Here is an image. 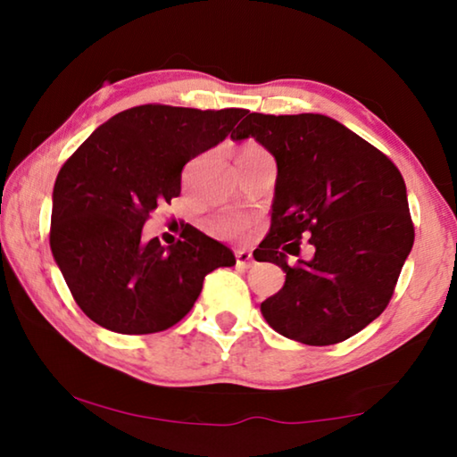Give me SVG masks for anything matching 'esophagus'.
Masks as SVG:
<instances>
[{
	"instance_id": "1",
	"label": "esophagus",
	"mask_w": 457,
	"mask_h": 457,
	"mask_svg": "<svg viewBox=\"0 0 457 457\" xmlns=\"http://www.w3.org/2000/svg\"><path fill=\"white\" fill-rule=\"evenodd\" d=\"M236 264H237V268H252L256 262H253L250 252L239 250V252H236Z\"/></svg>"
}]
</instances>
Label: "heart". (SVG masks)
Here are the masks:
<instances>
[{
    "label": "heart",
    "mask_w": 457,
    "mask_h": 457,
    "mask_svg": "<svg viewBox=\"0 0 457 457\" xmlns=\"http://www.w3.org/2000/svg\"><path fill=\"white\" fill-rule=\"evenodd\" d=\"M260 157H270V153L256 141H245L242 146L237 149V163L242 161H250V159H260ZM247 228L245 218L237 213H223L215 220V229L223 236H237Z\"/></svg>",
    "instance_id": "obj_1"
}]
</instances>
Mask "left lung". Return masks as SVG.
Masks as SVG:
<instances>
[{
  "instance_id": "8db88e82",
  "label": "left lung",
  "mask_w": 457,
  "mask_h": 457,
  "mask_svg": "<svg viewBox=\"0 0 457 457\" xmlns=\"http://www.w3.org/2000/svg\"><path fill=\"white\" fill-rule=\"evenodd\" d=\"M253 137L278 165L272 226L253 258L286 272L280 292L262 303L282 337L337 345L381 314L413 247L407 189L395 163L324 114L250 112L231 133ZM313 256L290 267L299 244Z\"/></svg>"
}]
</instances>
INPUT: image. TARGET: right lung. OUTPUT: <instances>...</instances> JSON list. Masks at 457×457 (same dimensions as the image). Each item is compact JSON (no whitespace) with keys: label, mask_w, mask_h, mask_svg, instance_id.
<instances>
[{"label":"right lung","mask_w":457,"mask_h":457,"mask_svg":"<svg viewBox=\"0 0 457 457\" xmlns=\"http://www.w3.org/2000/svg\"><path fill=\"white\" fill-rule=\"evenodd\" d=\"M244 108L143 104L114 114L62 165L50 247L82 312L120 335L167 330L187 314L205 276L234 266L228 245L185 226L181 239L146 242L143 226L181 193L187 161L212 149Z\"/></svg>","instance_id":"1"}]
</instances>
